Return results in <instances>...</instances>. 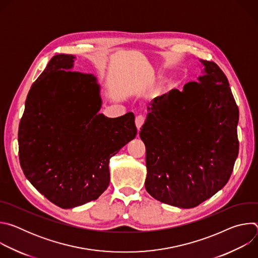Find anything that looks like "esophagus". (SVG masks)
<instances>
[{
    "instance_id": "obj_1",
    "label": "esophagus",
    "mask_w": 258,
    "mask_h": 258,
    "mask_svg": "<svg viewBox=\"0 0 258 258\" xmlns=\"http://www.w3.org/2000/svg\"><path fill=\"white\" fill-rule=\"evenodd\" d=\"M144 121H145V117H144L143 115H138V116L136 117L135 122H136V126H137L138 131H140V128H141V126L143 125Z\"/></svg>"
}]
</instances>
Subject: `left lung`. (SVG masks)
I'll list each match as a JSON object with an SVG mask.
<instances>
[{"label":"left lung","instance_id":"obj_1","mask_svg":"<svg viewBox=\"0 0 258 258\" xmlns=\"http://www.w3.org/2000/svg\"><path fill=\"white\" fill-rule=\"evenodd\" d=\"M202 63L198 83L149 103L140 132L147 192L180 208L196 207L223 189L239 153V108L228 79L216 63Z\"/></svg>","mask_w":258,"mask_h":258}]
</instances>
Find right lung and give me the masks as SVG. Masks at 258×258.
Instances as JSON below:
<instances>
[{"mask_svg": "<svg viewBox=\"0 0 258 258\" xmlns=\"http://www.w3.org/2000/svg\"><path fill=\"white\" fill-rule=\"evenodd\" d=\"M75 58L50 60L28 92L18 130L24 175L61 208L96 200L109 185V159L137 135L134 113L98 114L96 78L67 70Z\"/></svg>", "mask_w": 258, "mask_h": 258, "instance_id": "1", "label": "right lung"}]
</instances>
